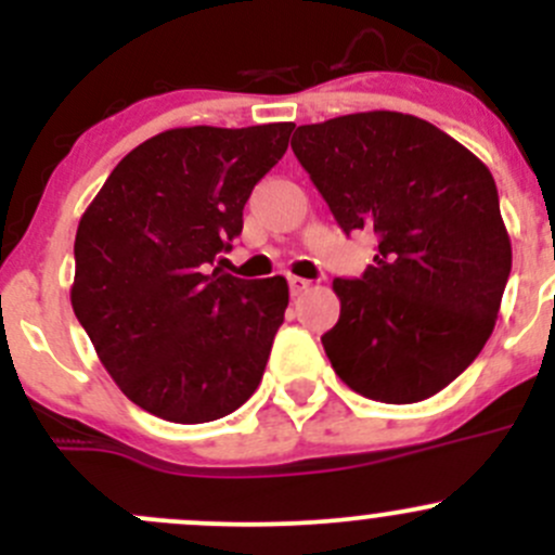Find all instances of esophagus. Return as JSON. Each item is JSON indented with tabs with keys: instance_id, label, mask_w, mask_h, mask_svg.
Here are the masks:
<instances>
[{
	"instance_id": "34e87169",
	"label": "esophagus",
	"mask_w": 555,
	"mask_h": 555,
	"mask_svg": "<svg viewBox=\"0 0 555 555\" xmlns=\"http://www.w3.org/2000/svg\"><path fill=\"white\" fill-rule=\"evenodd\" d=\"M311 287L309 279H300V276H289V293L293 295H304L306 289Z\"/></svg>"
}]
</instances>
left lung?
<instances>
[{
  "label": "left lung",
  "instance_id": "obj_1",
  "mask_svg": "<svg viewBox=\"0 0 555 555\" xmlns=\"http://www.w3.org/2000/svg\"><path fill=\"white\" fill-rule=\"evenodd\" d=\"M293 153L344 233L378 236L362 279L333 282V371L395 405L438 395L486 346L511 276L491 171L433 122L386 109L300 126Z\"/></svg>",
  "mask_w": 555,
  "mask_h": 555
}]
</instances>
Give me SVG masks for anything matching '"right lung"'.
<instances>
[{"label": "right lung", "instance_id": "1", "mask_svg": "<svg viewBox=\"0 0 555 555\" xmlns=\"http://www.w3.org/2000/svg\"><path fill=\"white\" fill-rule=\"evenodd\" d=\"M295 122L171 128L106 177L75 236L72 309L122 395L173 424L244 405L284 322V276L215 266L244 228L251 188L287 153Z\"/></svg>", "mask_w": 555, "mask_h": 555}]
</instances>
